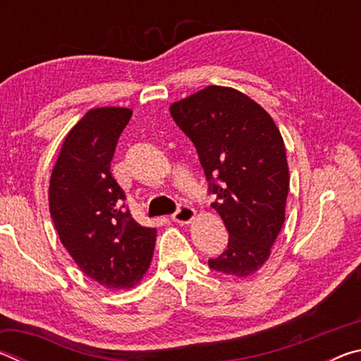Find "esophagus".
<instances>
[{
  "label": "esophagus",
  "instance_id": "34e87169",
  "mask_svg": "<svg viewBox=\"0 0 361 361\" xmlns=\"http://www.w3.org/2000/svg\"><path fill=\"white\" fill-rule=\"evenodd\" d=\"M194 216H195V210L192 209V207H189V205H186V204H181V205L178 207V210H176V212L173 213V215H172L173 221L180 223V224L191 223L192 219H194Z\"/></svg>",
  "mask_w": 361,
  "mask_h": 361
}]
</instances>
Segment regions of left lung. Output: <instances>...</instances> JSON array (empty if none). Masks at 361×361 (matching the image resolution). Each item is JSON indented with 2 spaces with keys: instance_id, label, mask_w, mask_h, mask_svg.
Segmentation results:
<instances>
[{
  "instance_id": "left-lung-1",
  "label": "left lung",
  "mask_w": 361,
  "mask_h": 361,
  "mask_svg": "<svg viewBox=\"0 0 361 361\" xmlns=\"http://www.w3.org/2000/svg\"><path fill=\"white\" fill-rule=\"evenodd\" d=\"M191 140L212 204L229 232L228 248L209 259L226 276L247 277L264 264L285 221L290 176L276 122L235 89L209 85L170 106Z\"/></svg>"
}]
</instances>
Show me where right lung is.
Masks as SVG:
<instances>
[{
    "label": "right lung",
    "mask_w": 361,
    "mask_h": 361,
    "mask_svg": "<svg viewBox=\"0 0 361 361\" xmlns=\"http://www.w3.org/2000/svg\"><path fill=\"white\" fill-rule=\"evenodd\" d=\"M132 111L95 108L66 135L49 185L60 242L79 269L106 288H129L149 267L156 229L132 218L109 167Z\"/></svg>",
    "instance_id": "obj_1"
}]
</instances>
